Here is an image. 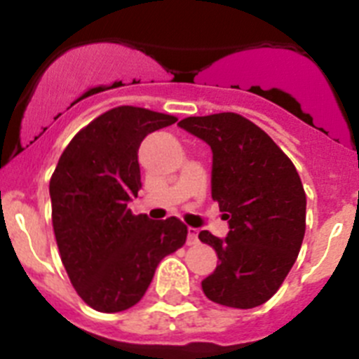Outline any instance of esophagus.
<instances>
[{"label": "esophagus", "mask_w": 359, "mask_h": 359, "mask_svg": "<svg viewBox=\"0 0 359 359\" xmlns=\"http://www.w3.org/2000/svg\"><path fill=\"white\" fill-rule=\"evenodd\" d=\"M187 244H198V230L192 226H189V237H187Z\"/></svg>", "instance_id": "obj_1"}]
</instances>
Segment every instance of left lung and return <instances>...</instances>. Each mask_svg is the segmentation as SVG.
<instances>
[{
  "mask_svg": "<svg viewBox=\"0 0 359 359\" xmlns=\"http://www.w3.org/2000/svg\"><path fill=\"white\" fill-rule=\"evenodd\" d=\"M212 149V199L230 224L224 239L199 231L219 264L201 282L212 302L252 309L277 293L306 233V192L293 161L237 113L177 123Z\"/></svg>",
  "mask_w": 359,
  "mask_h": 359,
  "instance_id": "left-lung-1",
  "label": "left lung"
}]
</instances>
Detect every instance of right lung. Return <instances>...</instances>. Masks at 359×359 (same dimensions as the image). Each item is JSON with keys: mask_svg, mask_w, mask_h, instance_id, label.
<instances>
[{"mask_svg": "<svg viewBox=\"0 0 359 359\" xmlns=\"http://www.w3.org/2000/svg\"><path fill=\"white\" fill-rule=\"evenodd\" d=\"M176 116L135 106L106 111L73 136L50 180L52 224L72 286L90 307L138 304L163 257L187 241L180 219L152 221L128 208L142 189L138 147Z\"/></svg>", "mask_w": 359, "mask_h": 359, "instance_id": "obj_1", "label": "right lung"}]
</instances>
